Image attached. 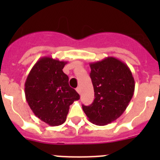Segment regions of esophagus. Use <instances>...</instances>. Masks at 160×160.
I'll return each instance as SVG.
<instances>
[{"instance_id": "obj_1", "label": "esophagus", "mask_w": 160, "mask_h": 160, "mask_svg": "<svg viewBox=\"0 0 160 160\" xmlns=\"http://www.w3.org/2000/svg\"><path fill=\"white\" fill-rule=\"evenodd\" d=\"M76 90H77V92L79 94H81V87H77V88H76Z\"/></svg>"}]
</instances>
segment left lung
Wrapping results in <instances>:
<instances>
[{
	"instance_id": "left-lung-1",
	"label": "left lung",
	"mask_w": 160,
	"mask_h": 160,
	"mask_svg": "<svg viewBox=\"0 0 160 160\" xmlns=\"http://www.w3.org/2000/svg\"><path fill=\"white\" fill-rule=\"evenodd\" d=\"M94 91L91 105H82L92 123L104 126L119 118L129 105L135 91V79L123 62L114 57L90 63Z\"/></svg>"
}]
</instances>
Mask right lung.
<instances>
[{
    "label": "right lung",
    "mask_w": 160,
    "mask_h": 160,
    "mask_svg": "<svg viewBox=\"0 0 160 160\" xmlns=\"http://www.w3.org/2000/svg\"><path fill=\"white\" fill-rule=\"evenodd\" d=\"M67 62L41 58L32 66L25 83V98L33 114L51 127L64 123L70 106L80 96L69 86L62 71Z\"/></svg>",
    "instance_id": "add662e5"
}]
</instances>
